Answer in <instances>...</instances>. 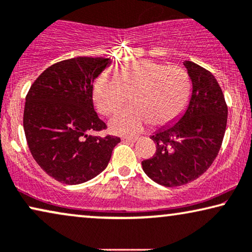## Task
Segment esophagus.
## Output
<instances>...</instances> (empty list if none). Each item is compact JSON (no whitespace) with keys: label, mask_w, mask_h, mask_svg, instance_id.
Listing matches in <instances>:
<instances>
[{"label":"esophagus","mask_w":252,"mask_h":252,"mask_svg":"<svg viewBox=\"0 0 252 252\" xmlns=\"http://www.w3.org/2000/svg\"><path fill=\"white\" fill-rule=\"evenodd\" d=\"M123 140L126 141V143H129V144H133L138 140V138L137 137H125L123 138Z\"/></svg>","instance_id":"1"}]
</instances>
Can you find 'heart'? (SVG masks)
<instances>
[{"mask_svg":"<svg viewBox=\"0 0 252 252\" xmlns=\"http://www.w3.org/2000/svg\"><path fill=\"white\" fill-rule=\"evenodd\" d=\"M132 106L113 116L109 126L119 134H133L151 123L163 126L182 115L190 94V79L185 68L151 59L125 63L114 68V76L99 75L92 98L98 111L109 115L129 99Z\"/></svg>","mask_w":252,"mask_h":252,"instance_id":"1","label":"heart"}]
</instances>
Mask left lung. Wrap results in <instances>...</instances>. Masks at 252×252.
I'll return each instance as SVG.
<instances>
[{"label": "left lung", "mask_w": 252, "mask_h": 252, "mask_svg": "<svg viewBox=\"0 0 252 252\" xmlns=\"http://www.w3.org/2000/svg\"><path fill=\"white\" fill-rule=\"evenodd\" d=\"M184 65L193 84L189 107L178 122L151 136L157 152L141 162L145 173L165 187L185 185L210 168L227 125V105L215 76L193 62Z\"/></svg>", "instance_id": "left-lung-1"}]
</instances>
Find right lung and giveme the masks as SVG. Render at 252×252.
<instances>
[{
  "mask_svg": "<svg viewBox=\"0 0 252 252\" xmlns=\"http://www.w3.org/2000/svg\"><path fill=\"white\" fill-rule=\"evenodd\" d=\"M111 63L102 57H76L48 67L32 84L24 109L32 155L49 176L77 185L104 171L121 139L88 132L105 130L92 101L94 81Z\"/></svg>",
  "mask_w": 252,
  "mask_h": 252,
  "instance_id": "add662e5",
  "label": "right lung"
}]
</instances>
